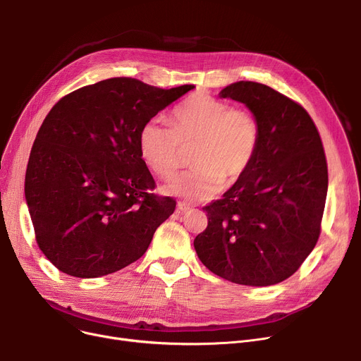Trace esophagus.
I'll return each mask as SVG.
<instances>
[{"label": "esophagus", "instance_id": "1", "mask_svg": "<svg viewBox=\"0 0 361 361\" xmlns=\"http://www.w3.org/2000/svg\"><path fill=\"white\" fill-rule=\"evenodd\" d=\"M177 207H178V211H181V212H187V211L192 209V206L188 204V203H185V202H178Z\"/></svg>", "mask_w": 361, "mask_h": 361}]
</instances>
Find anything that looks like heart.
<instances>
[{
  "instance_id": "1",
  "label": "heart",
  "mask_w": 361,
  "mask_h": 361,
  "mask_svg": "<svg viewBox=\"0 0 361 361\" xmlns=\"http://www.w3.org/2000/svg\"><path fill=\"white\" fill-rule=\"evenodd\" d=\"M260 145V123L244 106L195 94L173 112L147 120L139 133L145 164L162 178H171L183 166L185 149L193 147L195 169L173 181L164 192L190 200L214 197L222 185L238 183L252 168Z\"/></svg>"
}]
</instances>
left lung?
<instances>
[{
  "mask_svg": "<svg viewBox=\"0 0 361 361\" xmlns=\"http://www.w3.org/2000/svg\"><path fill=\"white\" fill-rule=\"evenodd\" d=\"M219 97L256 114L260 145L249 173L203 207L207 226L195 249L226 281L274 286L297 272L319 240L328 193L324 145L309 112L267 85L237 82Z\"/></svg>",
  "mask_w": 361,
  "mask_h": 361,
  "instance_id": "8db88e82",
  "label": "left lung"
}]
</instances>
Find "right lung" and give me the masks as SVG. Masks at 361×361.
Wrapping results in <instances>:
<instances>
[{"instance_id": "right-lung-1", "label": "right lung", "mask_w": 361, "mask_h": 361, "mask_svg": "<svg viewBox=\"0 0 361 361\" xmlns=\"http://www.w3.org/2000/svg\"><path fill=\"white\" fill-rule=\"evenodd\" d=\"M193 87L114 78L52 106L30 152L25 195L36 243L56 269L98 278L145 255L176 200L152 193L139 133Z\"/></svg>"}]
</instances>
